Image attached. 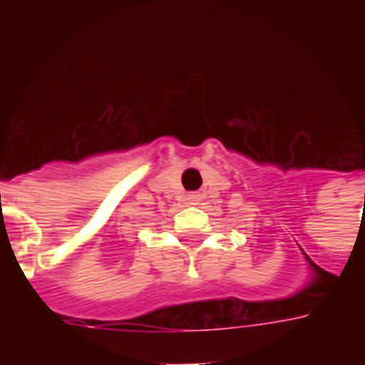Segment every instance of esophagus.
<instances>
[{"instance_id": "34e87169", "label": "esophagus", "mask_w": 365, "mask_h": 365, "mask_svg": "<svg viewBox=\"0 0 365 365\" xmlns=\"http://www.w3.org/2000/svg\"><path fill=\"white\" fill-rule=\"evenodd\" d=\"M187 200H189V205H199V200H200V195H197V193H191L187 197Z\"/></svg>"}]
</instances>
